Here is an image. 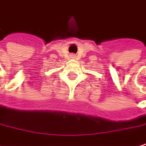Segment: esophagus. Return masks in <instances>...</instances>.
Wrapping results in <instances>:
<instances>
[{
	"mask_svg": "<svg viewBox=\"0 0 146 146\" xmlns=\"http://www.w3.org/2000/svg\"><path fill=\"white\" fill-rule=\"evenodd\" d=\"M72 56H74V55H72Z\"/></svg>",
	"mask_w": 146,
	"mask_h": 146,
	"instance_id": "1",
	"label": "esophagus"
}]
</instances>
